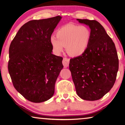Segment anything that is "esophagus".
I'll return each instance as SVG.
<instances>
[{
	"label": "esophagus",
	"instance_id": "1",
	"mask_svg": "<svg viewBox=\"0 0 125 125\" xmlns=\"http://www.w3.org/2000/svg\"><path fill=\"white\" fill-rule=\"evenodd\" d=\"M62 63L64 68H67V67H68L69 64V59L67 58H64L62 61Z\"/></svg>",
	"mask_w": 125,
	"mask_h": 125
}]
</instances>
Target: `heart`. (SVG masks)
<instances>
[{
    "instance_id": "obj_1",
    "label": "heart",
    "mask_w": 125,
    "mask_h": 125,
    "mask_svg": "<svg viewBox=\"0 0 125 125\" xmlns=\"http://www.w3.org/2000/svg\"><path fill=\"white\" fill-rule=\"evenodd\" d=\"M91 31L84 26L68 24L61 27L56 33V38L51 37L50 43L55 52L60 54L65 47L67 53L72 57L84 53L89 46Z\"/></svg>"
}]
</instances>
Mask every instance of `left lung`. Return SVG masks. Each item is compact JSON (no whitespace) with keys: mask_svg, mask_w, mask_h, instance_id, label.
Masks as SVG:
<instances>
[{"mask_svg":"<svg viewBox=\"0 0 125 125\" xmlns=\"http://www.w3.org/2000/svg\"><path fill=\"white\" fill-rule=\"evenodd\" d=\"M89 26L91 40L85 52L70 60L69 69L77 94L86 101H96L109 91L115 82L119 59L114 42L95 20L77 19Z\"/></svg>","mask_w":125,"mask_h":125,"instance_id":"8db88e82","label":"left lung"}]
</instances>
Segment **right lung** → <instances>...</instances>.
<instances>
[{
    "label": "right lung",
    "mask_w": 125,
    "mask_h": 125,
    "mask_svg": "<svg viewBox=\"0 0 125 125\" xmlns=\"http://www.w3.org/2000/svg\"><path fill=\"white\" fill-rule=\"evenodd\" d=\"M61 19L57 16L27 22L10 45L8 70L13 85L31 102L46 101L55 92L63 58L52 53L50 38Z\"/></svg>",
    "instance_id": "1"
}]
</instances>
